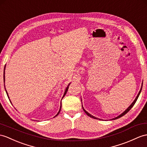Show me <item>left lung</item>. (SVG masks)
Segmentation results:
<instances>
[{
    "label": "left lung",
    "mask_w": 147,
    "mask_h": 147,
    "mask_svg": "<svg viewBox=\"0 0 147 147\" xmlns=\"http://www.w3.org/2000/svg\"><path fill=\"white\" fill-rule=\"evenodd\" d=\"M142 85H143V83H142V87H141V88H140V90L139 91V92H138V95H137V97L135 98V100L132 102V103L127 108V110H125L124 112L121 113V114H120V115H119L118 117H115V118H114V119H111V120H115V119H119V118H120L121 117H122V116H123V115H125V114H126L127 112H128L130 111V110L132 108V107H133V106L135 105V102H137V99H138V96H139V95H140V92H141V91H142ZM82 108H83V110H84V111L85 112V113L87 114V115H88V116H89L90 117H92V118H93V119H98V118H96V117H95L94 116H93V115H90V113H88L87 111H86L84 109V107H83V106H82Z\"/></svg>",
    "instance_id": "1"
}]
</instances>
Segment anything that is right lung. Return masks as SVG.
<instances>
[{
	"instance_id": "right-lung-1",
	"label": "right lung",
	"mask_w": 147,
	"mask_h": 147,
	"mask_svg": "<svg viewBox=\"0 0 147 147\" xmlns=\"http://www.w3.org/2000/svg\"><path fill=\"white\" fill-rule=\"evenodd\" d=\"M3 82H5V69H4V71H3ZM70 84H69V85H68V86L67 87V88H66V89H65V92H64V94H63V97H64V96H65V94H67L68 89H69V85H70ZM5 91H6V90H5ZM6 93H7V96H8V98H9V95H8V94H7V92L6 91ZM63 97H62V98H63ZM61 107H62V103H61V105H60V109H59V112L57 113V115H56L55 117H57V115H59V113H60V110H61Z\"/></svg>"
}]
</instances>
